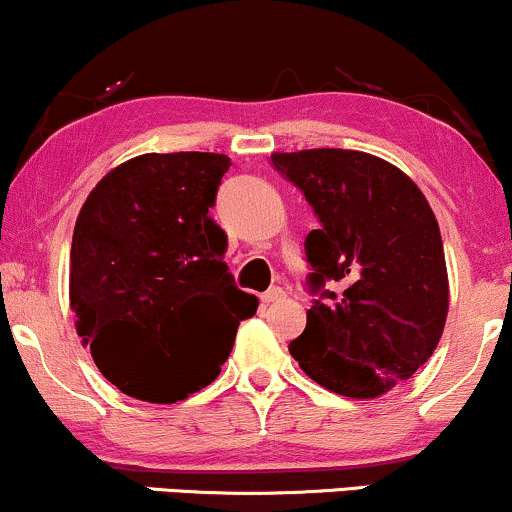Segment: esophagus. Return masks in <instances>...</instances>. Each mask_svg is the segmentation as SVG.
I'll return each mask as SVG.
<instances>
[{"label":"esophagus","mask_w":512,"mask_h":512,"mask_svg":"<svg viewBox=\"0 0 512 512\" xmlns=\"http://www.w3.org/2000/svg\"><path fill=\"white\" fill-rule=\"evenodd\" d=\"M263 302L266 304H273V302H280V299H285V290L282 287H270V290L263 294Z\"/></svg>","instance_id":"esophagus-1"}]
</instances>
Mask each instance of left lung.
Segmentation results:
<instances>
[{"label": "left lung", "mask_w": 512, "mask_h": 512, "mask_svg": "<svg viewBox=\"0 0 512 512\" xmlns=\"http://www.w3.org/2000/svg\"><path fill=\"white\" fill-rule=\"evenodd\" d=\"M321 225L304 239L314 304L290 354L318 386L369 400L426 364L448 316L441 232L419 186L359 150L273 153ZM330 281L339 290L326 291Z\"/></svg>", "instance_id": "8db88e82"}]
</instances>
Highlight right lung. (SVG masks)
Returning <instances> with one entry per match:
<instances>
[{
  "label": "right lung",
  "instance_id": "right-lung-1",
  "mask_svg": "<svg viewBox=\"0 0 512 512\" xmlns=\"http://www.w3.org/2000/svg\"><path fill=\"white\" fill-rule=\"evenodd\" d=\"M230 158L148 153L90 191L71 242L76 330L100 374L146 402L206 388L230 357L239 321L258 309L222 261L210 218Z\"/></svg>",
  "mask_w": 512,
  "mask_h": 512
}]
</instances>
